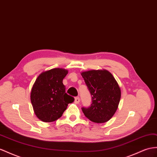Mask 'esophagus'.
I'll return each instance as SVG.
<instances>
[{"mask_svg":"<svg viewBox=\"0 0 157 157\" xmlns=\"http://www.w3.org/2000/svg\"><path fill=\"white\" fill-rule=\"evenodd\" d=\"M79 101H80V99H79V97H76V98H75V103L78 104V103H79Z\"/></svg>","mask_w":157,"mask_h":157,"instance_id":"34e87169","label":"esophagus"}]
</instances>
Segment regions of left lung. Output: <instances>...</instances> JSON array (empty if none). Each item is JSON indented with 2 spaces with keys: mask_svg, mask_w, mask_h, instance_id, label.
Returning <instances> with one entry per match:
<instances>
[{
  "mask_svg": "<svg viewBox=\"0 0 157 157\" xmlns=\"http://www.w3.org/2000/svg\"><path fill=\"white\" fill-rule=\"evenodd\" d=\"M82 75L91 95V104L82 107L83 114L90 121L102 123L109 121L117 111L121 99L117 82L107 70L84 71Z\"/></svg>",
  "mask_w": 157,
  "mask_h": 157,
  "instance_id": "obj_1",
  "label": "left lung"
}]
</instances>
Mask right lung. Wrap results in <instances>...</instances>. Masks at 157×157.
<instances>
[{"label": "right lung", "mask_w": 157, "mask_h": 157, "mask_svg": "<svg viewBox=\"0 0 157 157\" xmlns=\"http://www.w3.org/2000/svg\"><path fill=\"white\" fill-rule=\"evenodd\" d=\"M67 71L54 68L37 78L32 88L30 99L34 113L44 122H52L62 117L74 98L66 93L63 79Z\"/></svg>", "instance_id": "1"}]
</instances>
